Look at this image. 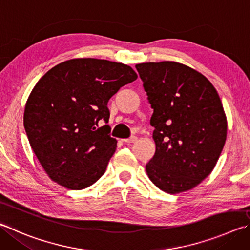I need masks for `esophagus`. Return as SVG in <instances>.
Masks as SVG:
<instances>
[{
    "label": "esophagus",
    "instance_id": "34e87169",
    "mask_svg": "<svg viewBox=\"0 0 250 250\" xmlns=\"http://www.w3.org/2000/svg\"><path fill=\"white\" fill-rule=\"evenodd\" d=\"M135 141H137V137H131V138H129V139H124L122 140V142H125V143H133V142H135Z\"/></svg>",
    "mask_w": 250,
    "mask_h": 250
}]
</instances>
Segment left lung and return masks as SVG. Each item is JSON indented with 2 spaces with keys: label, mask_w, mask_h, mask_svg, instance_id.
<instances>
[{
  "label": "left lung",
  "mask_w": 250,
  "mask_h": 250,
  "mask_svg": "<svg viewBox=\"0 0 250 250\" xmlns=\"http://www.w3.org/2000/svg\"><path fill=\"white\" fill-rule=\"evenodd\" d=\"M153 109L155 154L146 169L152 183L175 194L211 174L224 147L228 122L214 86L177 62L135 65Z\"/></svg>",
  "instance_id": "obj_1"
}]
</instances>
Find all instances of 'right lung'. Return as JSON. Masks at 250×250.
I'll return each instance as SVG.
<instances>
[{
	"label": "right lung",
	"instance_id": "1",
	"mask_svg": "<svg viewBox=\"0 0 250 250\" xmlns=\"http://www.w3.org/2000/svg\"><path fill=\"white\" fill-rule=\"evenodd\" d=\"M137 79L129 65L86 58L62 62L38 81L26 103L24 126L50 178L72 190L101 178L117 147L106 125L108 101ZM99 121L105 125L99 127Z\"/></svg>",
	"mask_w": 250,
	"mask_h": 250
}]
</instances>
